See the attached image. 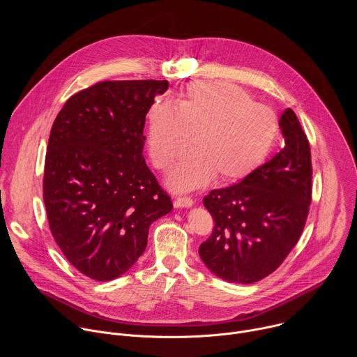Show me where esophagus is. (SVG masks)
I'll list each match as a JSON object with an SVG mask.
<instances>
[{
    "label": "esophagus",
    "mask_w": 357,
    "mask_h": 357,
    "mask_svg": "<svg viewBox=\"0 0 357 357\" xmlns=\"http://www.w3.org/2000/svg\"><path fill=\"white\" fill-rule=\"evenodd\" d=\"M192 205H193V199L189 196H179L174 202L175 208H190Z\"/></svg>",
    "instance_id": "34e87169"
}]
</instances>
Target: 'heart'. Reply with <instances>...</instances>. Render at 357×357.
<instances>
[{
    "mask_svg": "<svg viewBox=\"0 0 357 357\" xmlns=\"http://www.w3.org/2000/svg\"><path fill=\"white\" fill-rule=\"evenodd\" d=\"M278 132L275 114L238 86L223 82H196L186 87L178 109L157 105L151 113L148 146L151 161L167 169L195 144L168 175L176 192L192 190L215 175L220 182L244 178L260 165Z\"/></svg>",
    "mask_w": 357,
    "mask_h": 357,
    "instance_id": "b5f03b06",
    "label": "heart"
}]
</instances>
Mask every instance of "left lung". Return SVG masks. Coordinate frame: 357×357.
I'll return each mask as SVG.
<instances>
[{
    "instance_id": "left-lung-1",
    "label": "left lung",
    "mask_w": 357,
    "mask_h": 357,
    "mask_svg": "<svg viewBox=\"0 0 357 357\" xmlns=\"http://www.w3.org/2000/svg\"><path fill=\"white\" fill-rule=\"evenodd\" d=\"M280 127L284 148L240 183L215 189L203 205L215 220L199 247L219 278L252 284L274 273L298 243L312 197L311 148L296 114L287 109Z\"/></svg>"
}]
</instances>
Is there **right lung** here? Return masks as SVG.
<instances>
[{
  "instance_id": "add662e5",
  "label": "right lung",
  "mask_w": 357,
  "mask_h": 357,
  "mask_svg": "<svg viewBox=\"0 0 357 357\" xmlns=\"http://www.w3.org/2000/svg\"><path fill=\"white\" fill-rule=\"evenodd\" d=\"M167 80L100 82L73 94L50 130L43 202L52 236L86 277L112 281L144 252L151 223L172 211L142 157L145 116Z\"/></svg>"
}]
</instances>
